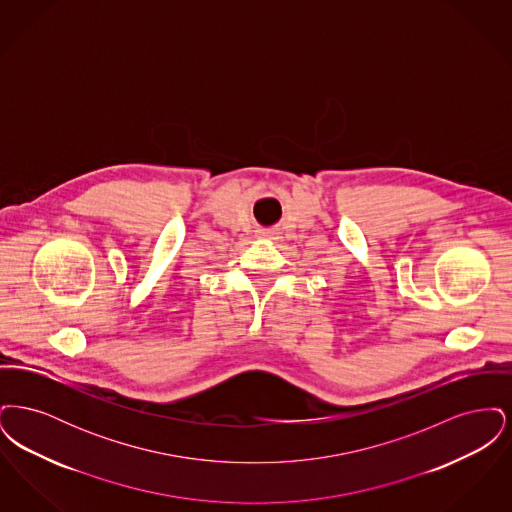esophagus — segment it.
Here are the masks:
<instances>
[{
    "label": "esophagus",
    "instance_id": "obj_1",
    "mask_svg": "<svg viewBox=\"0 0 512 512\" xmlns=\"http://www.w3.org/2000/svg\"><path fill=\"white\" fill-rule=\"evenodd\" d=\"M261 234H263V236H274V232H272V230H263Z\"/></svg>",
    "mask_w": 512,
    "mask_h": 512
}]
</instances>
